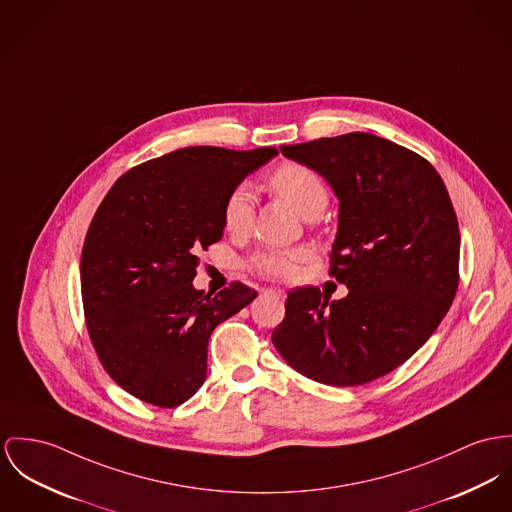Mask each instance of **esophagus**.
I'll list each match as a JSON object with an SVG mask.
<instances>
[{
	"mask_svg": "<svg viewBox=\"0 0 512 512\" xmlns=\"http://www.w3.org/2000/svg\"><path fill=\"white\" fill-rule=\"evenodd\" d=\"M265 294L275 296L276 300H284V298H286V292H284V290H267Z\"/></svg>",
	"mask_w": 512,
	"mask_h": 512,
	"instance_id": "1",
	"label": "esophagus"
}]
</instances>
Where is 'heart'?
<instances>
[{
    "mask_svg": "<svg viewBox=\"0 0 512 512\" xmlns=\"http://www.w3.org/2000/svg\"><path fill=\"white\" fill-rule=\"evenodd\" d=\"M271 187L286 198L304 218L314 220L323 214L329 202V193L323 179L314 169L300 163H286L271 175ZM253 220V195L247 185H237L230 191L222 206V222L230 234H245ZM310 253L296 249H265L251 259V269L271 278H290L298 263L306 261Z\"/></svg>",
    "mask_w": 512,
    "mask_h": 512,
    "instance_id": "obj_1",
    "label": "heart"
}]
</instances>
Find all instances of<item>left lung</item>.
<instances>
[{"mask_svg": "<svg viewBox=\"0 0 512 512\" xmlns=\"http://www.w3.org/2000/svg\"><path fill=\"white\" fill-rule=\"evenodd\" d=\"M280 152L314 169L339 198L331 276L349 294L329 302L314 286L292 290L273 345L319 384H368L417 353L454 302L460 228L452 200L427 159L374 134Z\"/></svg>", "mask_w": 512, "mask_h": 512, "instance_id": "obj_1", "label": "left lung"}]
</instances>
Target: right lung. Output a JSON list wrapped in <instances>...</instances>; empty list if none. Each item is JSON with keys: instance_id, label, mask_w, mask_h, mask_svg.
Segmentation results:
<instances>
[{"instance_id": "1", "label": "right lung", "mask_w": 512, "mask_h": 512, "mask_svg": "<svg viewBox=\"0 0 512 512\" xmlns=\"http://www.w3.org/2000/svg\"><path fill=\"white\" fill-rule=\"evenodd\" d=\"M276 154L183 148L126 171L103 198L81 251V298L97 356L128 394L177 407L204 384L212 331L257 292L197 290L198 253L224 236L230 191Z\"/></svg>"}]
</instances>
